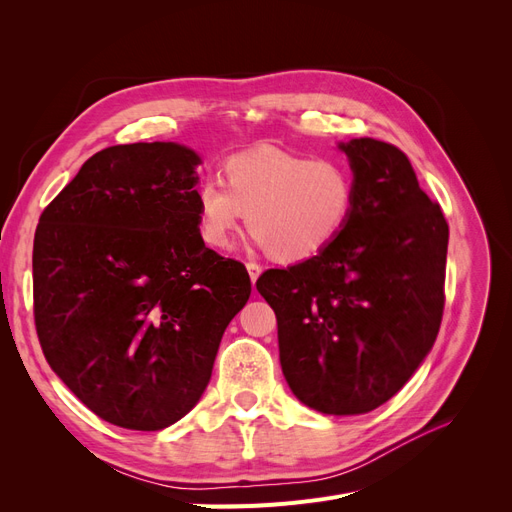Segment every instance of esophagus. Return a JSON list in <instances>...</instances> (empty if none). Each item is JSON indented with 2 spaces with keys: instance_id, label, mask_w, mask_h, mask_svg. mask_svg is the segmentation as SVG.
I'll return each mask as SVG.
<instances>
[{
  "instance_id": "34e87169",
  "label": "esophagus",
  "mask_w": 512,
  "mask_h": 512,
  "mask_svg": "<svg viewBox=\"0 0 512 512\" xmlns=\"http://www.w3.org/2000/svg\"><path fill=\"white\" fill-rule=\"evenodd\" d=\"M247 272H249L251 282L255 284V282H257V278H259V274H261V265H259V263H255V261H249V263H247Z\"/></svg>"
}]
</instances>
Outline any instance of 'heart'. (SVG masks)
I'll use <instances>...</instances> for the list:
<instances>
[{
    "mask_svg": "<svg viewBox=\"0 0 512 512\" xmlns=\"http://www.w3.org/2000/svg\"><path fill=\"white\" fill-rule=\"evenodd\" d=\"M226 184L197 186L201 238L230 247L249 213L257 245L284 263L326 253L351 226L357 209V180L336 159H313L274 147L238 153L224 164Z\"/></svg>",
    "mask_w": 512,
    "mask_h": 512,
    "instance_id": "heart-1",
    "label": "heart"
}]
</instances>
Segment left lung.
Returning a JSON list of instances; mask_svg holds the SVG:
<instances>
[{"mask_svg": "<svg viewBox=\"0 0 512 512\" xmlns=\"http://www.w3.org/2000/svg\"><path fill=\"white\" fill-rule=\"evenodd\" d=\"M357 180L355 218L326 253L267 270L280 365L303 405L361 415L384 405L432 351L444 313L448 224L400 149L338 145Z\"/></svg>", "mask_w": 512, "mask_h": 512, "instance_id": "8db88e82", "label": "left lung"}]
</instances>
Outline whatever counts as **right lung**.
Returning <instances> with one entry per match:
<instances>
[{
	"instance_id": "obj_1",
	"label": "right lung",
	"mask_w": 512,
	"mask_h": 512,
	"mask_svg": "<svg viewBox=\"0 0 512 512\" xmlns=\"http://www.w3.org/2000/svg\"><path fill=\"white\" fill-rule=\"evenodd\" d=\"M199 155L176 143L107 147L41 213L35 328L49 367L97 417L157 432L209 384L247 267L199 232Z\"/></svg>"
}]
</instances>
